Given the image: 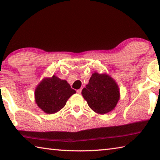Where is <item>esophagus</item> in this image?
<instances>
[{"mask_svg": "<svg viewBox=\"0 0 160 160\" xmlns=\"http://www.w3.org/2000/svg\"><path fill=\"white\" fill-rule=\"evenodd\" d=\"M77 94H81V93H82V88H79V89H78L77 91Z\"/></svg>", "mask_w": 160, "mask_h": 160, "instance_id": "esophagus-1", "label": "esophagus"}]
</instances>
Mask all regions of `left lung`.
Returning a JSON list of instances; mask_svg holds the SVG:
<instances>
[{"label":"left lung","instance_id":"1","mask_svg":"<svg viewBox=\"0 0 160 160\" xmlns=\"http://www.w3.org/2000/svg\"><path fill=\"white\" fill-rule=\"evenodd\" d=\"M91 109L99 114L109 113L116 107L120 99L117 82L107 73H92L88 84L82 92Z\"/></svg>","mask_w":160,"mask_h":160}]
</instances>
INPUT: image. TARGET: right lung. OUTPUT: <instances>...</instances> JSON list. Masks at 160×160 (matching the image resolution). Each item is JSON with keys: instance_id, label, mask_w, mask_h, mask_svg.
<instances>
[{"instance_id": "add662e5", "label": "right lung", "mask_w": 160, "mask_h": 160, "mask_svg": "<svg viewBox=\"0 0 160 160\" xmlns=\"http://www.w3.org/2000/svg\"><path fill=\"white\" fill-rule=\"evenodd\" d=\"M76 93L66 80L55 75L46 77L35 89V102L46 114H55L64 107L67 100Z\"/></svg>"}]
</instances>
